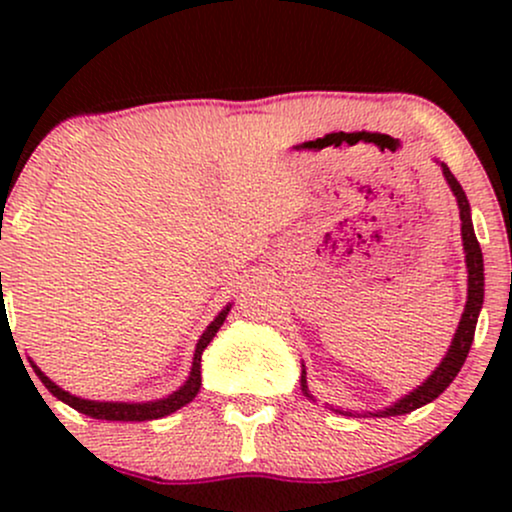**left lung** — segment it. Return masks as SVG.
Wrapping results in <instances>:
<instances>
[{
	"label": "left lung",
	"mask_w": 512,
	"mask_h": 512,
	"mask_svg": "<svg viewBox=\"0 0 512 512\" xmlns=\"http://www.w3.org/2000/svg\"><path fill=\"white\" fill-rule=\"evenodd\" d=\"M440 166H443L445 180H448L452 195L457 197V207H460L462 245H464V252H467L464 257H467V272H469L467 305H464L460 327H457L455 339H452L448 354H445L443 361H440V366L433 370L431 378H428L424 385L416 387L414 392H409L407 397H402L399 402L392 404L390 409L378 411V414H373V416L409 414V411H414V409L424 407V404H428V402H433V399H436L440 392H445V387H448L452 380H455V375L460 373V368L464 366V361H467V354H469V349H472V342H474V330H477L479 310H481V303H484V257H481L479 240H477V236H474V226H472V216H469L467 195H464L462 185L457 182L455 175L450 173V168L445 166V163H440ZM301 387H303L305 397H310L308 395V385H305V370L301 375ZM349 414H351V411H349Z\"/></svg>",
	"instance_id": "obj_1"
}]
</instances>
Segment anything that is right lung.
<instances>
[{"instance_id":"right-lung-1","label":"right lung","mask_w":512,"mask_h":512,"mask_svg":"<svg viewBox=\"0 0 512 512\" xmlns=\"http://www.w3.org/2000/svg\"><path fill=\"white\" fill-rule=\"evenodd\" d=\"M228 310H221L219 317H216L214 322L207 327V332L202 334V339L197 342V349H195V361H192V370H190V378H187V383L180 387L178 392H173V395H168L166 399H158V402H146V404H127V402H91V399H81V397H74L69 395V392H64L62 387H57L48 375L43 373L38 366H33L35 375H38L40 380H43V385L48 387V390L55 395L57 399H62L64 404H69V407L81 411V414L86 416H93V419H105V421H154V419H161V416H168L173 414V411H178L180 407H185V404H190L192 399L197 397L199 392V385H202V351L207 349V344L214 339V334L219 332V327L223 325V320H226Z\"/></svg>"}]
</instances>
